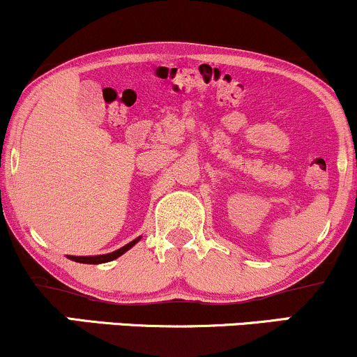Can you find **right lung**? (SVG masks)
Masks as SVG:
<instances>
[{
  "mask_svg": "<svg viewBox=\"0 0 357 357\" xmlns=\"http://www.w3.org/2000/svg\"><path fill=\"white\" fill-rule=\"evenodd\" d=\"M137 241H139V238L134 240V241H130V243H127L126 247L116 250V252L107 253V255H96V257H68V258H70V260H73V261H79V264H96V265H97V264H105V261H110V260H114V258L121 257L122 253H126L127 250H129L130 247H134V245H136Z\"/></svg>",
  "mask_w": 357,
  "mask_h": 357,
  "instance_id": "1",
  "label": "right lung"
}]
</instances>
